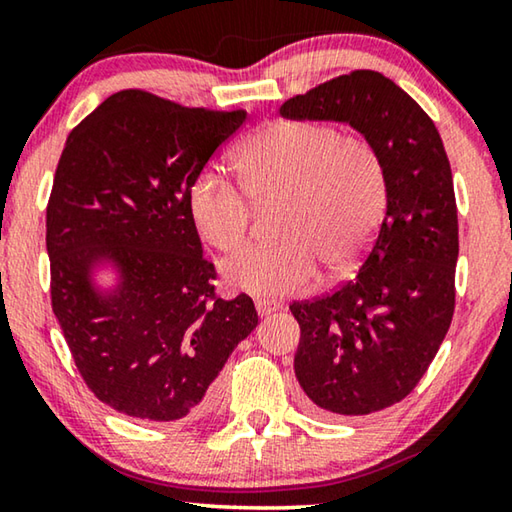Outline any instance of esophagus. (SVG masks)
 Listing matches in <instances>:
<instances>
[{
    "label": "esophagus",
    "mask_w": 512,
    "mask_h": 512,
    "mask_svg": "<svg viewBox=\"0 0 512 512\" xmlns=\"http://www.w3.org/2000/svg\"><path fill=\"white\" fill-rule=\"evenodd\" d=\"M255 307H257L259 316H268V314H273V311L280 309V302L271 300V298H259V300H255Z\"/></svg>",
    "instance_id": "obj_1"
}]
</instances>
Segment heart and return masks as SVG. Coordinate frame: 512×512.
<instances>
[{"instance_id":"heart-1","label":"heart","mask_w":512,"mask_h":512,"mask_svg":"<svg viewBox=\"0 0 512 512\" xmlns=\"http://www.w3.org/2000/svg\"><path fill=\"white\" fill-rule=\"evenodd\" d=\"M239 183L198 173L189 212L207 244L235 253L253 228V201L280 198L273 244L248 248L223 264L232 287L255 296H287L325 273L357 264L375 239L388 203V173L375 144L339 126L280 119L237 151Z\"/></svg>"}]
</instances>
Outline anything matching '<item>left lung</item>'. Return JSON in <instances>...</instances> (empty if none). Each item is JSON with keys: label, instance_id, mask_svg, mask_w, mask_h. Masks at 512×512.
Segmentation results:
<instances>
[{"label": "left lung", "instance_id": "left-lung-1", "mask_svg": "<svg viewBox=\"0 0 512 512\" xmlns=\"http://www.w3.org/2000/svg\"><path fill=\"white\" fill-rule=\"evenodd\" d=\"M282 117L348 121L388 173L379 232L352 280L291 302L298 384L318 415H368L402 402L427 372L456 305L458 212L431 117L384 74L354 69L282 103Z\"/></svg>", "mask_w": 512, "mask_h": 512}]
</instances>
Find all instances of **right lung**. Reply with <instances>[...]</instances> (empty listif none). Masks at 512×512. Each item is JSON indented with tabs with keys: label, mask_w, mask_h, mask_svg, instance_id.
<instances>
[{
	"label": "right lung",
	"mask_w": 512,
	"mask_h": 512,
	"mask_svg": "<svg viewBox=\"0 0 512 512\" xmlns=\"http://www.w3.org/2000/svg\"><path fill=\"white\" fill-rule=\"evenodd\" d=\"M246 110L185 108L144 90L108 97L69 133L47 203L51 309L90 391L117 413L196 420L239 341L253 298L216 296L189 189L246 124ZM117 261V294L89 268Z\"/></svg>",
	"instance_id": "right-lung-1"
}]
</instances>
